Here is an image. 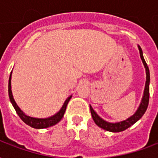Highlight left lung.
I'll use <instances>...</instances> for the list:
<instances>
[{
  "label": "left lung",
  "instance_id": "1",
  "mask_svg": "<svg viewBox=\"0 0 158 158\" xmlns=\"http://www.w3.org/2000/svg\"><path fill=\"white\" fill-rule=\"evenodd\" d=\"M139 47V55H140V58L142 60L143 64L146 68V86H145V91H144V96L142 97V101H141V103L139 105V108L136 111V113L131 116L130 118H129L128 119H126L124 121H122V122L119 123H108L104 121L103 119H102L100 118L97 114L96 113V112L93 110V108L91 107V106H89V108H90V113H91V116H92V118L94 120V122L96 123V125H98L100 128L105 129V130H107V131H111V132H121V131H123L125 130L128 128H129L130 126L133 125L134 123H135L138 120H139L141 117L144 115V113H146V109H147V106H148V104H149V84H150V72L149 69H148V66L146 64V61L144 59V56H143L142 50L140 48V46H138Z\"/></svg>",
  "mask_w": 158,
  "mask_h": 158
}]
</instances>
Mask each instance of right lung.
<instances>
[{
  "label": "right lung",
  "instance_id": "add662e5",
  "mask_svg": "<svg viewBox=\"0 0 158 158\" xmlns=\"http://www.w3.org/2000/svg\"><path fill=\"white\" fill-rule=\"evenodd\" d=\"M11 78H12V73L10 74L8 82L9 98H10V101H11L13 107L15 108L18 115L20 117V118L22 119L26 124H28V125L32 127V128H35V129H44V128H48V127H51L52 125H55L56 123H57L59 121H61V119L62 118V117L64 115V113H65L66 108H67V105H68V103H69V102L70 101L72 96H69V98L66 100L65 102L63 104V106L61 108V110L56 114H55L54 116L48 118H31V117L25 115L21 111V109L19 108V106L16 104L15 101L13 99V96H12V89H11Z\"/></svg>",
  "mask_w": 158,
  "mask_h": 158
}]
</instances>
